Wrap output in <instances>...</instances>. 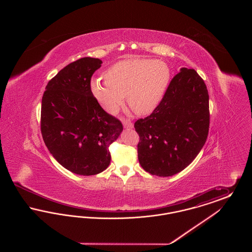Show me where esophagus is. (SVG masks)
I'll list each match as a JSON object with an SVG mask.
<instances>
[{
	"mask_svg": "<svg viewBox=\"0 0 252 252\" xmlns=\"http://www.w3.org/2000/svg\"><path fill=\"white\" fill-rule=\"evenodd\" d=\"M123 125L126 128H132L133 127V124L129 119H124L123 120Z\"/></svg>",
	"mask_w": 252,
	"mask_h": 252,
	"instance_id": "34e87169",
	"label": "esophagus"
}]
</instances>
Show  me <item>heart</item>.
<instances>
[{"instance_id":"obj_1","label":"heart","mask_w":252,"mask_h":252,"mask_svg":"<svg viewBox=\"0 0 252 252\" xmlns=\"http://www.w3.org/2000/svg\"><path fill=\"white\" fill-rule=\"evenodd\" d=\"M105 77V80L94 78L91 82L92 93L102 108L114 113L126 95L132 110L145 115L156 108L164 94L170 70L158 60H122L108 69Z\"/></svg>"}]
</instances>
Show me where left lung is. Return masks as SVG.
<instances>
[{"instance_id":"left-lung-1","label":"left lung","mask_w":252,"mask_h":252,"mask_svg":"<svg viewBox=\"0 0 252 252\" xmlns=\"http://www.w3.org/2000/svg\"><path fill=\"white\" fill-rule=\"evenodd\" d=\"M209 126L206 84L193 69L181 68L153 112L134 124L141 166L158 177L180 173L202 149Z\"/></svg>"}]
</instances>
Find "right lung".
<instances>
[{"mask_svg": "<svg viewBox=\"0 0 252 252\" xmlns=\"http://www.w3.org/2000/svg\"><path fill=\"white\" fill-rule=\"evenodd\" d=\"M99 59L83 58L64 67L46 86L41 101L40 130L50 153L74 174L93 176L110 163L109 145L123 130L91 90L101 67Z\"/></svg>", "mask_w": 252, "mask_h": 252, "instance_id": "add662e5", "label": "right lung"}]
</instances>
